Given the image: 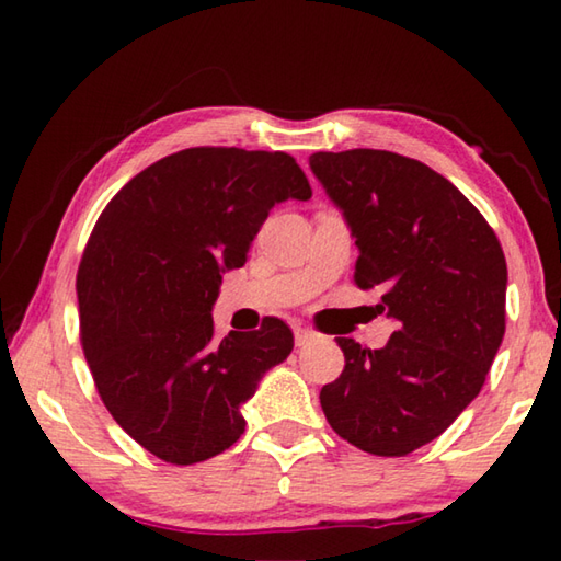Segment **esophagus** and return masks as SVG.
I'll return each instance as SVG.
<instances>
[{"label":"esophagus","instance_id":"obj_1","mask_svg":"<svg viewBox=\"0 0 561 561\" xmlns=\"http://www.w3.org/2000/svg\"><path fill=\"white\" fill-rule=\"evenodd\" d=\"M311 339H314V331H311L309 327H297V329H294V341H297V346L309 344Z\"/></svg>","mask_w":561,"mask_h":561}]
</instances>
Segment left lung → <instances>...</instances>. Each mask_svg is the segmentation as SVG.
<instances>
[{
    "instance_id": "8db88e82",
    "label": "left lung",
    "mask_w": 561,
    "mask_h": 561,
    "mask_svg": "<svg viewBox=\"0 0 561 561\" xmlns=\"http://www.w3.org/2000/svg\"><path fill=\"white\" fill-rule=\"evenodd\" d=\"M309 165L356 237V287L381 294L378 309L398 321L383 348L336 339L346 364L319 401L341 438L401 458L450 428L485 383L505 336V252L421 160L354 148Z\"/></svg>"
}]
</instances>
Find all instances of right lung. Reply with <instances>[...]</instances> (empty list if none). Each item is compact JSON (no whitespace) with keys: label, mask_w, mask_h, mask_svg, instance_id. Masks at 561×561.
<instances>
[{"label":"right lung","mask_w":561,"mask_h":561,"mask_svg":"<svg viewBox=\"0 0 561 561\" xmlns=\"http://www.w3.org/2000/svg\"><path fill=\"white\" fill-rule=\"evenodd\" d=\"M309 201L282 150L185 148L128 180L101 213L76 274L81 346L103 405L173 465L203 462L244 433L240 405L291 354L277 317L217 339L225 270L242 267L282 201Z\"/></svg>","instance_id":"obj_1"}]
</instances>
